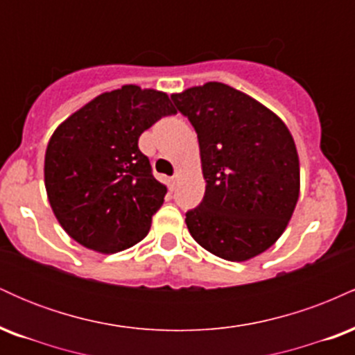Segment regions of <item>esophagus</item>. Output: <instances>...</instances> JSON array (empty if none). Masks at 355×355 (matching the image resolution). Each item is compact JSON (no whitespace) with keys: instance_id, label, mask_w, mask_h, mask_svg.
Returning a JSON list of instances; mask_svg holds the SVG:
<instances>
[{"instance_id":"esophagus-1","label":"esophagus","mask_w":355,"mask_h":355,"mask_svg":"<svg viewBox=\"0 0 355 355\" xmlns=\"http://www.w3.org/2000/svg\"><path fill=\"white\" fill-rule=\"evenodd\" d=\"M178 177H180V173H175L173 177H170L168 178V183H170V189H175V185H177V182H178Z\"/></svg>"}]
</instances>
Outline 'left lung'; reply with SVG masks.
<instances>
[{
	"label": "left lung",
	"instance_id": "left-lung-1",
	"mask_svg": "<svg viewBox=\"0 0 355 355\" xmlns=\"http://www.w3.org/2000/svg\"><path fill=\"white\" fill-rule=\"evenodd\" d=\"M198 137L205 195L187 211L191 237L220 259L243 262L284 234L300 189L299 155L275 113L229 85L175 93Z\"/></svg>",
	"mask_w": 355,
	"mask_h": 355
}]
</instances>
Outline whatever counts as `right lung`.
I'll return each instance as SVG.
<instances>
[{
	"label": "right lung",
	"mask_w": 355,
	"mask_h": 355,
	"mask_svg": "<svg viewBox=\"0 0 355 355\" xmlns=\"http://www.w3.org/2000/svg\"><path fill=\"white\" fill-rule=\"evenodd\" d=\"M175 113L166 93L125 85L96 96L55 130L44 155V187L71 239L115 254L146 237L166 187L153 177L138 138Z\"/></svg>",
	"instance_id": "add662e5"
}]
</instances>
